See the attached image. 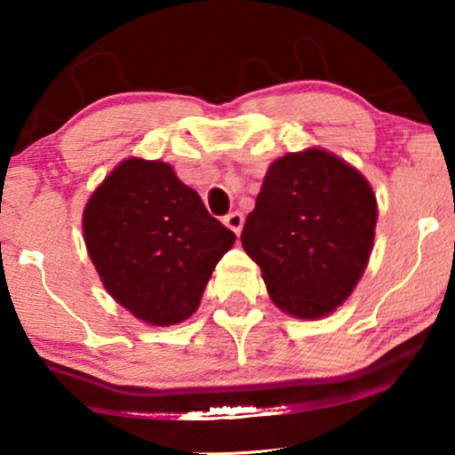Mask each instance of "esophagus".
Here are the masks:
<instances>
[{
  "mask_svg": "<svg viewBox=\"0 0 455 455\" xmlns=\"http://www.w3.org/2000/svg\"><path fill=\"white\" fill-rule=\"evenodd\" d=\"M223 221H226V226L232 229V232L240 234L242 232V226H244V215H242L240 211H232V213L223 217Z\"/></svg>",
  "mask_w": 455,
  "mask_h": 455,
  "instance_id": "esophagus-1",
  "label": "esophagus"
}]
</instances>
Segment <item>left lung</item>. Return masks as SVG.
Returning <instances> with one entry per match:
<instances>
[{
    "mask_svg": "<svg viewBox=\"0 0 455 455\" xmlns=\"http://www.w3.org/2000/svg\"><path fill=\"white\" fill-rule=\"evenodd\" d=\"M375 226L366 178L315 147L273 161L240 240L283 313L321 319L363 277Z\"/></svg>",
    "mask_w": 455,
    "mask_h": 455,
    "instance_id": "8db88e82",
    "label": "left lung"
}]
</instances>
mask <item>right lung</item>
I'll return each mask as SVG.
<instances>
[{"label":"right lung","instance_id":"obj_1","mask_svg":"<svg viewBox=\"0 0 455 455\" xmlns=\"http://www.w3.org/2000/svg\"><path fill=\"white\" fill-rule=\"evenodd\" d=\"M89 257L105 290L148 325L196 313L235 234L164 161L130 157L99 184L83 213Z\"/></svg>","mask_w":455,"mask_h":455}]
</instances>
